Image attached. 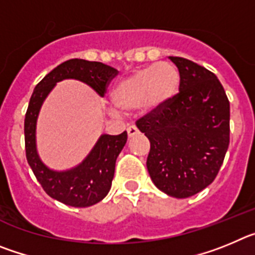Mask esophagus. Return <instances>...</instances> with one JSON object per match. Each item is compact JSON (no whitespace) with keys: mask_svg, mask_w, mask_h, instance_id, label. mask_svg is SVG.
Listing matches in <instances>:
<instances>
[{"mask_svg":"<svg viewBox=\"0 0 255 255\" xmlns=\"http://www.w3.org/2000/svg\"><path fill=\"white\" fill-rule=\"evenodd\" d=\"M138 134H139V130L136 126L130 125L129 128H128V136H129V138H132V136H135V135H138Z\"/></svg>","mask_w":255,"mask_h":255,"instance_id":"esophagus-1","label":"esophagus"}]
</instances>
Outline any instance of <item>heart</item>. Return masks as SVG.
<instances>
[{
  "label": "heart",
  "instance_id": "obj_1",
  "mask_svg": "<svg viewBox=\"0 0 255 255\" xmlns=\"http://www.w3.org/2000/svg\"><path fill=\"white\" fill-rule=\"evenodd\" d=\"M180 73L170 62H158L135 70L112 88L110 97L116 110L154 111L173 100L180 88Z\"/></svg>",
  "mask_w": 255,
  "mask_h": 255
}]
</instances>
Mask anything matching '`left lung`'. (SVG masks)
Instances as JSON below:
<instances>
[{"instance_id": "8db88e82", "label": "left lung", "mask_w": 255, "mask_h": 255, "mask_svg": "<svg viewBox=\"0 0 255 255\" xmlns=\"http://www.w3.org/2000/svg\"><path fill=\"white\" fill-rule=\"evenodd\" d=\"M179 93L136 121L149 139L147 168L154 185L173 198H189L216 179L230 143V102L217 76L182 57Z\"/></svg>"}]
</instances>
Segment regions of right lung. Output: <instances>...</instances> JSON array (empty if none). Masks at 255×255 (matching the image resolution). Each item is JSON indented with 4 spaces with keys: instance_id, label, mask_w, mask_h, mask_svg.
<instances>
[{
    "instance_id": "1",
    "label": "right lung",
    "mask_w": 255,
    "mask_h": 255,
    "mask_svg": "<svg viewBox=\"0 0 255 255\" xmlns=\"http://www.w3.org/2000/svg\"><path fill=\"white\" fill-rule=\"evenodd\" d=\"M117 75V70L108 65L71 58L47 74L37 85L29 101L24 121L26 159L43 190L53 199L71 207H91L98 203L111 189L117 155L128 140V132L101 135L93 149L76 167L55 171L42 162L37 150L35 130L40 107L58 82L75 79L85 83L103 97L108 83Z\"/></svg>"
}]
</instances>
